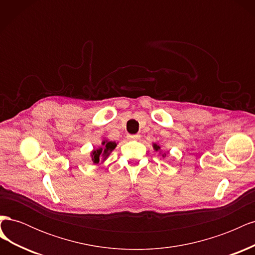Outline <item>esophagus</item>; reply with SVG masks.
<instances>
[{
    "mask_svg": "<svg viewBox=\"0 0 255 255\" xmlns=\"http://www.w3.org/2000/svg\"><path fill=\"white\" fill-rule=\"evenodd\" d=\"M139 137H140V135H138V134L128 135V138L129 140H137V139H139Z\"/></svg>",
    "mask_w": 255,
    "mask_h": 255,
    "instance_id": "1",
    "label": "esophagus"
}]
</instances>
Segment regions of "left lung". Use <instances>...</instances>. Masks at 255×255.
I'll return each instance as SVG.
<instances>
[{"instance_id":"left-lung-1","label":"left lung","mask_w":255,"mask_h":255,"mask_svg":"<svg viewBox=\"0 0 255 255\" xmlns=\"http://www.w3.org/2000/svg\"><path fill=\"white\" fill-rule=\"evenodd\" d=\"M153 149L155 150V151H158V152H159V154H161V156H163L164 158L168 155V153H161V150H160L161 148H160V145H159V144H157V143H155V142L153 143Z\"/></svg>"}]
</instances>
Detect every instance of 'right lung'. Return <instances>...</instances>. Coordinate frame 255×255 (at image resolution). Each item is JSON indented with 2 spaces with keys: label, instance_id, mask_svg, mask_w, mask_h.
I'll use <instances>...</instances> for the list:
<instances>
[{
  "label": "right lung",
  "instance_id": "obj_1",
  "mask_svg": "<svg viewBox=\"0 0 255 255\" xmlns=\"http://www.w3.org/2000/svg\"><path fill=\"white\" fill-rule=\"evenodd\" d=\"M117 144H118V142L111 141L107 139V138H104L101 142V145H100L97 149L94 148L90 152V157H91L92 163H94L95 165L103 164L104 161L109 158L111 153L114 151L116 146H117Z\"/></svg>",
  "mask_w": 255,
  "mask_h": 255
}]
</instances>
